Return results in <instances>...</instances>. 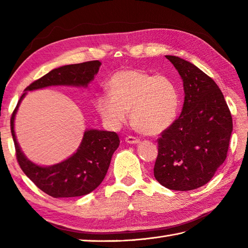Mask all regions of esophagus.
<instances>
[{"instance_id": "34e87169", "label": "esophagus", "mask_w": 248, "mask_h": 248, "mask_svg": "<svg viewBox=\"0 0 248 248\" xmlns=\"http://www.w3.org/2000/svg\"><path fill=\"white\" fill-rule=\"evenodd\" d=\"M125 141H127L128 144H139L140 140L138 139V138H135V136L129 135V136H127V138H125Z\"/></svg>"}]
</instances>
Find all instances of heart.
Here are the masks:
<instances>
[{"mask_svg":"<svg viewBox=\"0 0 248 248\" xmlns=\"http://www.w3.org/2000/svg\"><path fill=\"white\" fill-rule=\"evenodd\" d=\"M109 94L99 97L97 108L113 127L131 121L140 133L155 135L170 127L179 108V93L170 78L140 69L116 72L108 82Z\"/></svg>","mask_w":248,"mask_h":248,"instance_id":"obj_1","label":"heart"}]
</instances>
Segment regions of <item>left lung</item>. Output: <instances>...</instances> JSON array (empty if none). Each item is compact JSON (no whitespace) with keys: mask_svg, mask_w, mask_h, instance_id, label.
<instances>
[{"mask_svg":"<svg viewBox=\"0 0 248 248\" xmlns=\"http://www.w3.org/2000/svg\"><path fill=\"white\" fill-rule=\"evenodd\" d=\"M183 80L181 115L157 139L154 168L159 183L191 191L211 180L227 157L232 117L217 84L192 62L166 55Z\"/></svg>","mask_w":248,"mask_h":248,"instance_id":"left-lung-1","label":"left lung"}]
</instances>
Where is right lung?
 <instances>
[{
	"instance_id": "right-lung-1",
	"label": "right lung",
	"mask_w": 248,
	"mask_h": 248,
	"mask_svg": "<svg viewBox=\"0 0 248 248\" xmlns=\"http://www.w3.org/2000/svg\"><path fill=\"white\" fill-rule=\"evenodd\" d=\"M101 62L91 61L81 64L67 65L56 68L43 78L34 81L25 88V92L51 85L87 86L99 71ZM14 109L10 118V130L15 143L16 156L21 170L35 186L52 197H78L93 192L103 181L107 175L110 159L119 146V136L115 132L88 130L78 151L69 159L53 166L43 167L31 163L21 152L14 130L15 115L21 100Z\"/></svg>"
}]
</instances>
